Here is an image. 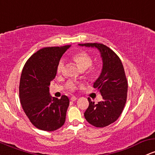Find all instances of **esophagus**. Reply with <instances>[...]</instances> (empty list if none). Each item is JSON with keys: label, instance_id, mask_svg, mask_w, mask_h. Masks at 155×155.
I'll return each instance as SVG.
<instances>
[{"label": "esophagus", "instance_id": "1", "mask_svg": "<svg viewBox=\"0 0 155 155\" xmlns=\"http://www.w3.org/2000/svg\"><path fill=\"white\" fill-rule=\"evenodd\" d=\"M76 99H77V97H76V96H71V101H76Z\"/></svg>", "mask_w": 155, "mask_h": 155}]
</instances>
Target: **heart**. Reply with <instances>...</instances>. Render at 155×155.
Wrapping results in <instances>:
<instances>
[{"mask_svg": "<svg viewBox=\"0 0 155 155\" xmlns=\"http://www.w3.org/2000/svg\"><path fill=\"white\" fill-rule=\"evenodd\" d=\"M72 58L76 62V63L77 64V65L79 66V68L81 71L86 70V74L88 76L93 77V76H95L97 74V73H98V67L96 65L92 64V63H93V59H92V57L88 53L85 51L77 52L72 56ZM64 60L63 59H60L58 62L57 68V71L58 74L62 73V71L64 69ZM66 87L71 91H75L76 88V84L73 82V81H68L66 84Z\"/></svg>", "mask_w": 155, "mask_h": 155, "instance_id": "heart-1", "label": "heart"}]
</instances>
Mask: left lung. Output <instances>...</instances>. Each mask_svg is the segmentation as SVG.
I'll return each mask as SVG.
<instances>
[{"instance_id": "left-lung-1", "label": "left lung", "mask_w": 155, "mask_h": 155, "mask_svg": "<svg viewBox=\"0 0 155 155\" xmlns=\"http://www.w3.org/2000/svg\"><path fill=\"white\" fill-rule=\"evenodd\" d=\"M79 45L95 47L101 53L102 71L93 87L101 93L103 100L95 104L88 98L89 107L84 115L87 121L94 127H107L119 118L127 101L128 82L123 64L118 56L105 45L95 42Z\"/></svg>"}]
</instances>
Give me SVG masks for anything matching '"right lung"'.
<instances>
[{
  "mask_svg": "<svg viewBox=\"0 0 155 155\" xmlns=\"http://www.w3.org/2000/svg\"><path fill=\"white\" fill-rule=\"evenodd\" d=\"M71 45L46 47L37 51L25 62L20 76V104L31 123L37 129L51 132L65 121L69 98L51 97L49 85L57 74L58 62Z\"/></svg>",
  "mask_w": 155,
  "mask_h": 155,
  "instance_id": "add662e5",
  "label": "right lung"
}]
</instances>
